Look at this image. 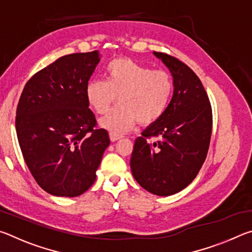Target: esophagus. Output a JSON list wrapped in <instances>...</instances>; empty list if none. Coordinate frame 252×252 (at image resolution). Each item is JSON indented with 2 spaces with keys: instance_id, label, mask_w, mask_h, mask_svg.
Wrapping results in <instances>:
<instances>
[{
  "instance_id": "34e87169",
  "label": "esophagus",
  "mask_w": 252,
  "mask_h": 252,
  "mask_svg": "<svg viewBox=\"0 0 252 252\" xmlns=\"http://www.w3.org/2000/svg\"><path fill=\"white\" fill-rule=\"evenodd\" d=\"M121 138H122V134H118V133H113V132H110V140L112 142L118 141V140Z\"/></svg>"
}]
</instances>
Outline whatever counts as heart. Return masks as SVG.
Returning <instances> with one entry per match:
<instances>
[{
  "instance_id": "b5f03b06",
  "label": "heart",
  "mask_w": 252,
  "mask_h": 252,
  "mask_svg": "<svg viewBox=\"0 0 252 252\" xmlns=\"http://www.w3.org/2000/svg\"><path fill=\"white\" fill-rule=\"evenodd\" d=\"M173 81L163 70H152L131 59L120 58L105 67V81L93 79L85 87L91 108L102 114L118 96L119 104L100 119V126L123 133L136 122L151 125L163 116L171 100Z\"/></svg>"
}]
</instances>
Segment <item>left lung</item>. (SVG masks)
I'll list each match as a JSON object with an SVG mask.
<instances>
[{
    "instance_id": "1",
    "label": "left lung",
    "mask_w": 252,
    "mask_h": 252,
    "mask_svg": "<svg viewBox=\"0 0 252 252\" xmlns=\"http://www.w3.org/2000/svg\"><path fill=\"white\" fill-rule=\"evenodd\" d=\"M171 72L173 95L163 116L135 139L130 167L140 186L168 197L193 181L206 160L212 131V110L197 74L165 53L153 52ZM158 137L151 143L148 138Z\"/></svg>"
}]
</instances>
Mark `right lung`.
Segmentation results:
<instances>
[{
	"label": "right lung",
	"instance_id": "obj_1",
	"mask_svg": "<svg viewBox=\"0 0 252 252\" xmlns=\"http://www.w3.org/2000/svg\"><path fill=\"white\" fill-rule=\"evenodd\" d=\"M99 51L64 55L30 79L16 109L15 127L28 168L42 189L78 197L95 181L108 131L95 129L85 87Z\"/></svg>",
	"mask_w": 252,
	"mask_h": 252
}]
</instances>
